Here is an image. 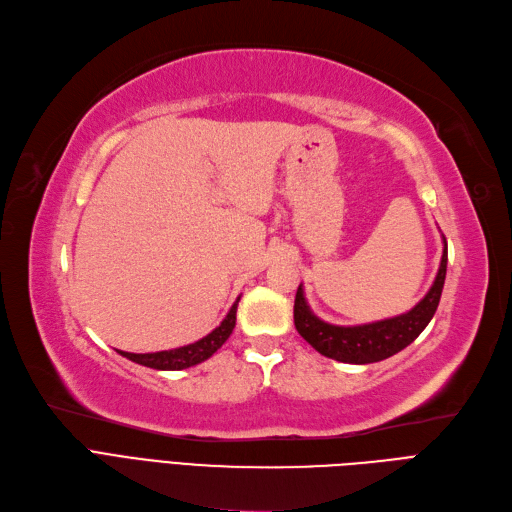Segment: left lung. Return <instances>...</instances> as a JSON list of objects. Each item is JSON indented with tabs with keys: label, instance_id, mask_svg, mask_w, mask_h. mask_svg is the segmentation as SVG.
I'll use <instances>...</instances> for the list:
<instances>
[{
	"label": "left lung",
	"instance_id": "obj_1",
	"mask_svg": "<svg viewBox=\"0 0 512 512\" xmlns=\"http://www.w3.org/2000/svg\"><path fill=\"white\" fill-rule=\"evenodd\" d=\"M443 243V258L428 294L411 311L381 322L362 326L328 324L309 309L301 284L294 298V326L298 334L322 356L347 364H370L398 354L424 332L436 313L447 275V241L443 239Z\"/></svg>",
	"mask_w": 512,
	"mask_h": 512
}]
</instances>
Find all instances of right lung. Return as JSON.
I'll use <instances>...</instances> for the list:
<instances>
[{
  "label": "right lung",
  "instance_id": "obj_1",
  "mask_svg": "<svg viewBox=\"0 0 512 512\" xmlns=\"http://www.w3.org/2000/svg\"><path fill=\"white\" fill-rule=\"evenodd\" d=\"M237 305H239V298L233 303L231 311L226 313L222 324L211 330L207 337L199 339L197 343H190V345L169 349V351H154V354H129V351H118V354L129 358L131 362H137V364L148 366V368H156V370H182V368L201 364L207 358L214 356L216 351L226 343V339L231 337V332L237 322Z\"/></svg>",
  "mask_w": 512,
  "mask_h": 512
}]
</instances>
